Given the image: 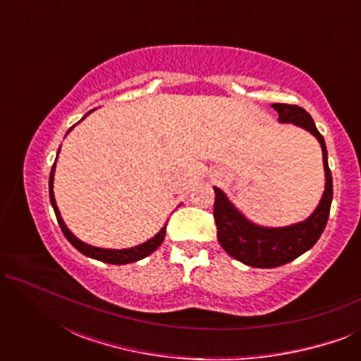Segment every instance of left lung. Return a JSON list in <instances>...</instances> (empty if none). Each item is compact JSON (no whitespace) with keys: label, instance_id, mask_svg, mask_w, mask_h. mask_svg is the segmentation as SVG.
I'll return each instance as SVG.
<instances>
[{"label":"left lung","instance_id":"1","mask_svg":"<svg viewBox=\"0 0 361 361\" xmlns=\"http://www.w3.org/2000/svg\"><path fill=\"white\" fill-rule=\"evenodd\" d=\"M271 106L278 111L279 123H293L294 126L302 128L319 141L322 147L325 185L319 205L315 207L312 214L302 221L286 226H263L255 224L243 212L236 209L224 190L214 187V219L219 243L231 258L251 268H278V266L290 263L312 248L327 225L334 197L327 146H325L324 136L315 128L312 116L304 108L295 105L273 103Z\"/></svg>","mask_w":361,"mask_h":361}]
</instances>
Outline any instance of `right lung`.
Wrapping results in <instances>:
<instances>
[{"label":"right lung","mask_w":361,"mask_h":361,"mask_svg":"<svg viewBox=\"0 0 361 361\" xmlns=\"http://www.w3.org/2000/svg\"><path fill=\"white\" fill-rule=\"evenodd\" d=\"M92 111H88L87 115H90ZM85 116H83V118H85ZM83 118H82V120H83ZM71 130H73V126L71 128ZM71 130L67 131V135H68V133H71ZM59 151H61V147H59ZM59 151H57V157H59ZM57 157H56V162H57ZM56 162H54V166H52V169H51V176H49V197H51V205H52L54 212H56L59 226H61L62 231H63V235H66V238L71 241V245L73 246V248H77L82 255H85L87 258L98 259V261H102V263H108V264H130V263H136V261L146 258V256H149L151 253H154V251L159 248L162 241H164L166 225L167 224H164V226H162V228L157 231V233L152 236V238L145 241V243H141V245H137V246H131V248H123V250L100 248V246L88 245V243H85V241H82L80 238H77V236L73 235L71 230H68V226L66 225V221H63L62 215H61V210H59V207H57L56 197H54V174H56Z\"/></svg>","instance_id":"right-lung-1"}]
</instances>
